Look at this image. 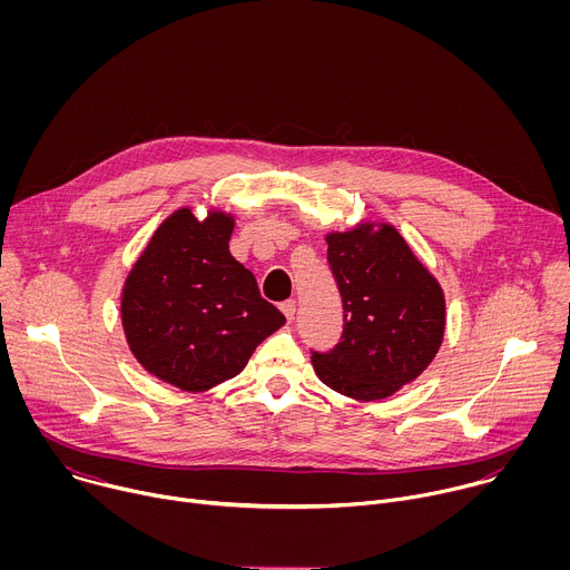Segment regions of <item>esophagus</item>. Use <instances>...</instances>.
Masks as SVG:
<instances>
[{
	"instance_id": "obj_1",
	"label": "esophagus",
	"mask_w": 570,
	"mask_h": 570,
	"mask_svg": "<svg viewBox=\"0 0 570 570\" xmlns=\"http://www.w3.org/2000/svg\"><path fill=\"white\" fill-rule=\"evenodd\" d=\"M295 308H297L295 299H288V302H284V304H282V311H284L286 320H293V317H295Z\"/></svg>"
}]
</instances>
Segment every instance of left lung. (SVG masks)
Returning a JSON list of instances; mask_svg holds the SVG:
<instances>
[{"label":"left lung","instance_id":"left-lung-1","mask_svg":"<svg viewBox=\"0 0 570 570\" xmlns=\"http://www.w3.org/2000/svg\"><path fill=\"white\" fill-rule=\"evenodd\" d=\"M345 324L332 352H313L324 385L376 401L415 381L435 358L446 324L440 282L390 223L327 234Z\"/></svg>","mask_w":570,"mask_h":570}]
</instances>
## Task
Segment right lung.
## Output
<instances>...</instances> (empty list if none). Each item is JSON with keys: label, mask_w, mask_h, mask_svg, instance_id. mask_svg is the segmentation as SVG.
Listing matches in <instances>:
<instances>
[{"label": "right lung", "mask_w": 570, "mask_h": 570, "mask_svg": "<svg viewBox=\"0 0 570 570\" xmlns=\"http://www.w3.org/2000/svg\"><path fill=\"white\" fill-rule=\"evenodd\" d=\"M234 216L191 207L161 223L121 291V324L137 363L185 392H205L248 365L286 317L229 255Z\"/></svg>", "instance_id": "right-lung-1"}]
</instances>
